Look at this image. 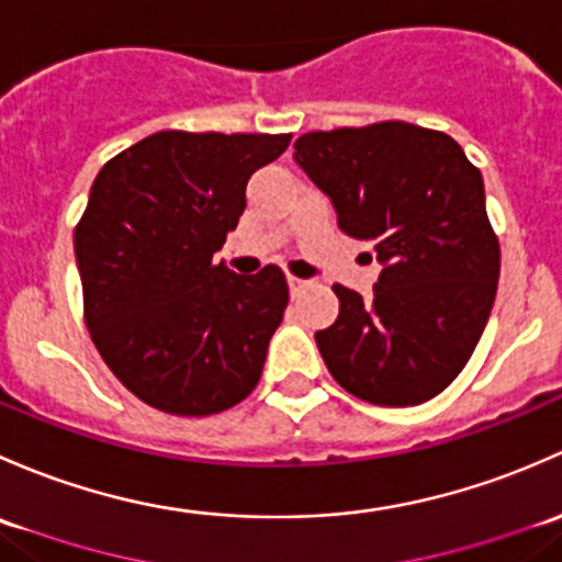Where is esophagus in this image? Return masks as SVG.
Returning <instances> with one entry per match:
<instances>
[{"instance_id":"1","label":"esophagus","mask_w":562,"mask_h":562,"mask_svg":"<svg viewBox=\"0 0 562 562\" xmlns=\"http://www.w3.org/2000/svg\"><path fill=\"white\" fill-rule=\"evenodd\" d=\"M286 283H289V292H292V294L303 292V289H305V286H308V281L297 279V276H289V279H286Z\"/></svg>"}]
</instances>
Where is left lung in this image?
I'll return each mask as SVG.
<instances>
[{
  "label": "left lung",
  "instance_id": "8db88e82",
  "mask_svg": "<svg viewBox=\"0 0 562 562\" xmlns=\"http://www.w3.org/2000/svg\"><path fill=\"white\" fill-rule=\"evenodd\" d=\"M294 161L329 196L340 233L373 243V294L335 283L316 333L333 379L373 406H419L471 360L493 311L501 246L482 172L449 135L406 121L308 132Z\"/></svg>",
  "mask_w": 562,
  "mask_h": 562
}]
</instances>
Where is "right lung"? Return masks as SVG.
<instances>
[{"label": "right lung", "mask_w": 562, "mask_h": 562, "mask_svg": "<svg viewBox=\"0 0 562 562\" xmlns=\"http://www.w3.org/2000/svg\"><path fill=\"white\" fill-rule=\"evenodd\" d=\"M292 135L156 132L108 161L75 229L86 327L148 406L211 416L251 395L289 303L276 265L238 276L213 254L246 183Z\"/></svg>", "instance_id": "add662e5"}]
</instances>
